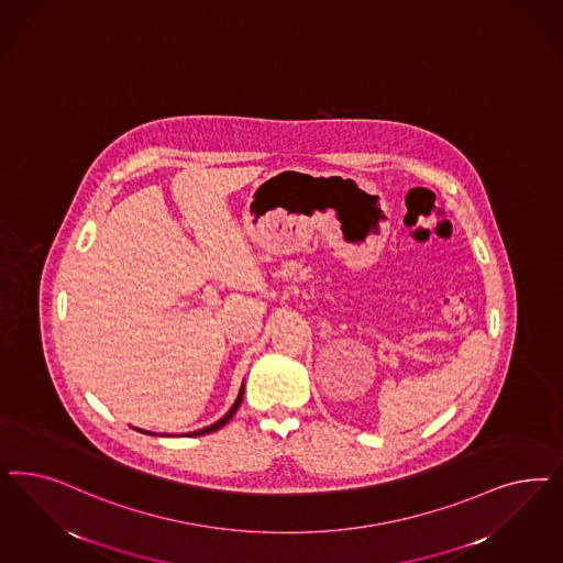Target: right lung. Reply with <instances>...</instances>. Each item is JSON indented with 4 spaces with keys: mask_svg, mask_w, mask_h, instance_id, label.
<instances>
[{
    "mask_svg": "<svg viewBox=\"0 0 563 563\" xmlns=\"http://www.w3.org/2000/svg\"><path fill=\"white\" fill-rule=\"evenodd\" d=\"M242 396H244V387H240V394H238V399L234 401V406H232V410L225 415V417L221 418V420H218L216 424H211V427H205V429H200V431H195L192 435L190 437H199V435H207V433H213V431H218V429H221L225 422H230V418L234 417L236 415L238 408H240V401H242ZM143 433H146V431H143Z\"/></svg>",
    "mask_w": 563,
    "mask_h": 563,
    "instance_id": "add662e5",
    "label": "right lung"
}]
</instances>
